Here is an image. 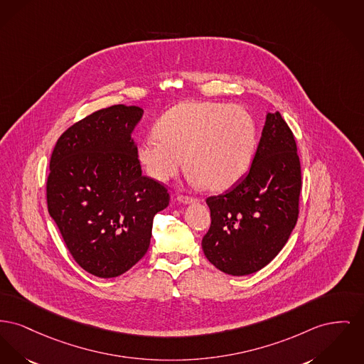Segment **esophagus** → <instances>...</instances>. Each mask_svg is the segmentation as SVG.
<instances>
[{
    "instance_id": "esophagus-1",
    "label": "esophagus",
    "mask_w": 364,
    "mask_h": 364,
    "mask_svg": "<svg viewBox=\"0 0 364 364\" xmlns=\"http://www.w3.org/2000/svg\"><path fill=\"white\" fill-rule=\"evenodd\" d=\"M177 200L180 202V203H184V205H190V203H193L196 199L193 198V196H186V195H178L177 196Z\"/></svg>"
}]
</instances>
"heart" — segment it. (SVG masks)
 <instances>
[{"mask_svg": "<svg viewBox=\"0 0 364 364\" xmlns=\"http://www.w3.org/2000/svg\"><path fill=\"white\" fill-rule=\"evenodd\" d=\"M146 137L137 156L147 174L168 181L186 165L195 184L223 191L250 169L257 144L253 117L237 106L187 102L166 111Z\"/></svg>", "mask_w": 364, "mask_h": 364, "instance_id": "b5f03b06", "label": "heart"}]
</instances>
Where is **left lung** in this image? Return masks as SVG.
Masks as SVG:
<instances>
[{
  "instance_id": "8db88e82",
  "label": "left lung",
  "mask_w": 364,
  "mask_h": 364,
  "mask_svg": "<svg viewBox=\"0 0 364 364\" xmlns=\"http://www.w3.org/2000/svg\"><path fill=\"white\" fill-rule=\"evenodd\" d=\"M301 165L293 132L267 112L249 173L225 193L209 196L212 224L202 249L232 277L255 274L286 245L299 218Z\"/></svg>"
}]
</instances>
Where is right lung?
Returning a JSON list of instances; mask_svg holds the SVG:
<instances>
[{
    "instance_id": "1",
    "label": "right lung",
    "mask_w": 364,
    "mask_h": 364,
    "mask_svg": "<svg viewBox=\"0 0 364 364\" xmlns=\"http://www.w3.org/2000/svg\"><path fill=\"white\" fill-rule=\"evenodd\" d=\"M143 108L117 105L59 137L46 181L48 212L77 264L97 278L125 274L150 247L168 190L141 174L132 137Z\"/></svg>"
}]
</instances>
